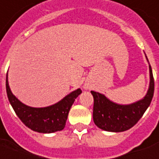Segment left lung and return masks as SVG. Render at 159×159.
Instances as JSON below:
<instances>
[{"label":"left lung","instance_id":"1","mask_svg":"<svg viewBox=\"0 0 159 159\" xmlns=\"http://www.w3.org/2000/svg\"><path fill=\"white\" fill-rule=\"evenodd\" d=\"M149 71L150 85L148 93L143 99L135 103L119 105L109 101L102 94L91 91L94 98L93 120L97 127L106 131L121 132L130 129L138 122L153 97L154 79L150 64Z\"/></svg>","mask_w":159,"mask_h":159}]
</instances>
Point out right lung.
<instances>
[{"mask_svg": "<svg viewBox=\"0 0 159 159\" xmlns=\"http://www.w3.org/2000/svg\"><path fill=\"white\" fill-rule=\"evenodd\" d=\"M6 88L8 100L21 121L32 130L40 133H52L63 129L71 106L82 92L80 89H77L52 106L37 108L24 105L13 96L8 84L7 74Z\"/></svg>", "mask_w": 159, "mask_h": 159, "instance_id": "obj_1", "label": "right lung"}]
</instances>
